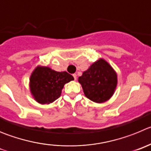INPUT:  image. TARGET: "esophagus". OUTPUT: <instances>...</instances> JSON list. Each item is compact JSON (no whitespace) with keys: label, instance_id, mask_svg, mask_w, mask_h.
<instances>
[{"label":"esophagus","instance_id":"1","mask_svg":"<svg viewBox=\"0 0 151 151\" xmlns=\"http://www.w3.org/2000/svg\"><path fill=\"white\" fill-rule=\"evenodd\" d=\"M73 77H74V81H76V80H77V74H73Z\"/></svg>","mask_w":151,"mask_h":151}]
</instances>
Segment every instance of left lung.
Masks as SVG:
<instances>
[{
  "label": "left lung",
  "mask_w": 151,
  "mask_h": 151,
  "mask_svg": "<svg viewBox=\"0 0 151 151\" xmlns=\"http://www.w3.org/2000/svg\"><path fill=\"white\" fill-rule=\"evenodd\" d=\"M86 97L96 103L108 101L117 84V75L108 62L100 59L78 78Z\"/></svg>",
  "instance_id": "1"
}]
</instances>
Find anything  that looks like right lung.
I'll return each instance as SVG.
<instances>
[{
    "label": "right lung",
    "instance_id": "obj_1",
    "mask_svg": "<svg viewBox=\"0 0 151 151\" xmlns=\"http://www.w3.org/2000/svg\"><path fill=\"white\" fill-rule=\"evenodd\" d=\"M73 80V76L66 71L37 66L30 77V90L37 102L50 104L60 97L64 85Z\"/></svg>",
    "mask_w": 151,
    "mask_h": 151
}]
</instances>
